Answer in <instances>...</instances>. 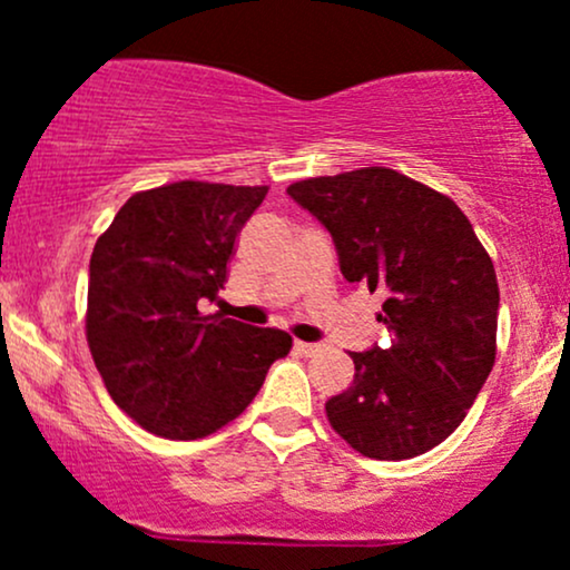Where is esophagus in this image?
<instances>
[{"label":"esophagus","mask_w":570,"mask_h":570,"mask_svg":"<svg viewBox=\"0 0 570 570\" xmlns=\"http://www.w3.org/2000/svg\"><path fill=\"white\" fill-rule=\"evenodd\" d=\"M294 351L303 353V356H316L324 351L322 343H305V340H294Z\"/></svg>","instance_id":"esophagus-1"}]
</instances>
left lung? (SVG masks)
Returning <instances> with one entry per match:
<instances>
[{
    "instance_id": "1",
    "label": "left lung",
    "mask_w": 570,
    "mask_h": 570,
    "mask_svg": "<svg viewBox=\"0 0 570 570\" xmlns=\"http://www.w3.org/2000/svg\"><path fill=\"white\" fill-rule=\"evenodd\" d=\"M330 230L348 284L383 292L391 345L351 351L353 383L326 402L332 429L377 461L415 458L461 426L495 362L499 281L448 195L372 166L294 181Z\"/></svg>"
}]
</instances>
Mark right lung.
Wrapping results in <instances>:
<instances>
[{
  "label": "right lung",
  "instance_id": "obj_1",
  "mask_svg": "<svg viewBox=\"0 0 570 570\" xmlns=\"http://www.w3.org/2000/svg\"><path fill=\"white\" fill-rule=\"evenodd\" d=\"M265 195L267 187L174 181L130 195L96 240L90 353L117 407L153 434H214L292 348L286 332L198 311L225 289L235 238Z\"/></svg>",
  "mask_w": 570,
  "mask_h": 570
}]
</instances>
